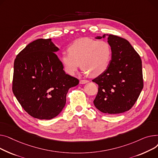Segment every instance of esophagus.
I'll use <instances>...</instances> for the list:
<instances>
[{
  "mask_svg": "<svg viewBox=\"0 0 158 158\" xmlns=\"http://www.w3.org/2000/svg\"><path fill=\"white\" fill-rule=\"evenodd\" d=\"M88 82H89V80H80V84H85V83H87Z\"/></svg>",
  "mask_w": 158,
  "mask_h": 158,
  "instance_id": "1",
  "label": "esophagus"
}]
</instances>
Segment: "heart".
<instances>
[{"label": "heart", "mask_w": 158, "mask_h": 158, "mask_svg": "<svg viewBox=\"0 0 158 158\" xmlns=\"http://www.w3.org/2000/svg\"><path fill=\"white\" fill-rule=\"evenodd\" d=\"M64 53L61 62L64 71L74 75L80 67L90 77H97L107 69L112 55V49L106 41L84 38L74 41Z\"/></svg>", "instance_id": "b5f03b06"}]
</instances>
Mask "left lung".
I'll list each match as a JSON object with an SVG mask.
<instances>
[{
	"instance_id": "left-lung-1",
	"label": "left lung",
	"mask_w": 158,
	"mask_h": 158,
	"mask_svg": "<svg viewBox=\"0 0 158 158\" xmlns=\"http://www.w3.org/2000/svg\"><path fill=\"white\" fill-rule=\"evenodd\" d=\"M112 49V59L105 71L92 80L98 85L94 106L109 115L123 113L136 103L143 87L142 60L131 44L120 37L104 34Z\"/></svg>"
}]
</instances>
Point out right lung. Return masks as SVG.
<instances>
[{"label":"right lung","mask_w":158,"mask_h":158,"mask_svg":"<svg viewBox=\"0 0 158 158\" xmlns=\"http://www.w3.org/2000/svg\"><path fill=\"white\" fill-rule=\"evenodd\" d=\"M51 39H38L26 46L15 60L13 92L31 116L52 119L63 110L68 90L79 80L66 74Z\"/></svg>","instance_id":"obj_1"}]
</instances>
